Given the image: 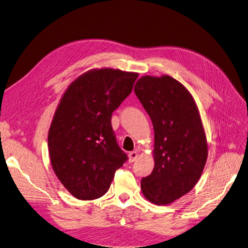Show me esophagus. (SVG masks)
Instances as JSON below:
<instances>
[{"instance_id": "1", "label": "esophagus", "mask_w": 248, "mask_h": 248, "mask_svg": "<svg viewBox=\"0 0 248 248\" xmlns=\"http://www.w3.org/2000/svg\"><path fill=\"white\" fill-rule=\"evenodd\" d=\"M138 156H139V153H138L137 151L129 152V154H128V161H129V162L136 161V159L138 158Z\"/></svg>"}]
</instances>
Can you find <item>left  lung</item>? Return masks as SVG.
<instances>
[{
  "label": "left lung",
  "instance_id": "obj_1",
  "mask_svg": "<svg viewBox=\"0 0 248 248\" xmlns=\"http://www.w3.org/2000/svg\"><path fill=\"white\" fill-rule=\"evenodd\" d=\"M134 93L154 129V169L140 180L141 192L155 205H170L196 186L205 168L208 144L200 111L188 90L170 76L141 77Z\"/></svg>",
  "mask_w": 248,
  "mask_h": 248
}]
</instances>
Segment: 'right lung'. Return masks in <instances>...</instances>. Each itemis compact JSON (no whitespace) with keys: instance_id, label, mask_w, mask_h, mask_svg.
Returning <instances> with one entry per match:
<instances>
[{"instance_id":"add662e5","label":"right lung","mask_w":248,"mask_h":248,"mask_svg":"<svg viewBox=\"0 0 248 248\" xmlns=\"http://www.w3.org/2000/svg\"><path fill=\"white\" fill-rule=\"evenodd\" d=\"M139 73L96 68L66 89L48 131L52 170L65 188L82 201L102 197L127 155L117 144L110 119Z\"/></svg>"}]
</instances>
